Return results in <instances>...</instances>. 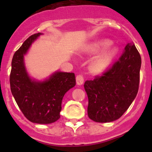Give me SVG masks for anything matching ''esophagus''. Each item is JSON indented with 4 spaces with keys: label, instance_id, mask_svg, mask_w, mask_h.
<instances>
[{
    "label": "esophagus",
    "instance_id": "34e87169",
    "mask_svg": "<svg viewBox=\"0 0 152 152\" xmlns=\"http://www.w3.org/2000/svg\"><path fill=\"white\" fill-rule=\"evenodd\" d=\"M76 83H77V85H82L83 83V76L82 75H78V76H76Z\"/></svg>",
    "mask_w": 152,
    "mask_h": 152
}]
</instances>
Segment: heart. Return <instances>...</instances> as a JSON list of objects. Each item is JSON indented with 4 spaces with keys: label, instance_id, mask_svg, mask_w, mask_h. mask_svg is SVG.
Here are the masks:
<instances>
[{
    "label": "heart",
    "instance_id": "1",
    "mask_svg": "<svg viewBox=\"0 0 152 152\" xmlns=\"http://www.w3.org/2000/svg\"><path fill=\"white\" fill-rule=\"evenodd\" d=\"M112 44V41L110 39H102L89 44L85 49L84 52L88 54H94L98 52L107 48ZM119 48L118 46H110L99 54L93 60L90 65L91 71L94 73H102L107 69L113 58L118 54Z\"/></svg>",
    "mask_w": 152,
    "mask_h": 152
}]
</instances>
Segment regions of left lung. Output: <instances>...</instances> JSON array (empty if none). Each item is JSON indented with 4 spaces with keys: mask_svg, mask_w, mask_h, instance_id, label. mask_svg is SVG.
I'll return each instance as SVG.
<instances>
[{
    "mask_svg": "<svg viewBox=\"0 0 152 152\" xmlns=\"http://www.w3.org/2000/svg\"><path fill=\"white\" fill-rule=\"evenodd\" d=\"M141 57L134 44L125 51L102 76L84 83L88 97V114L95 122H111L120 118L137 96Z\"/></svg>",
    "mask_w": 152,
    "mask_h": 152,
    "instance_id": "8db88e82",
    "label": "left lung"
}]
</instances>
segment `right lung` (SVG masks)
<instances>
[{
  "instance_id": "obj_1",
  "label": "right lung",
  "mask_w": 152,
  "mask_h": 152,
  "mask_svg": "<svg viewBox=\"0 0 152 152\" xmlns=\"http://www.w3.org/2000/svg\"><path fill=\"white\" fill-rule=\"evenodd\" d=\"M42 33L32 34L14 53L10 73L13 97L23 115L33 123L50 124L60 118L64 94L76 85L73 72H55L43 81L31 79L24 64V55Z\"/></svg>"
}]
</instances>
